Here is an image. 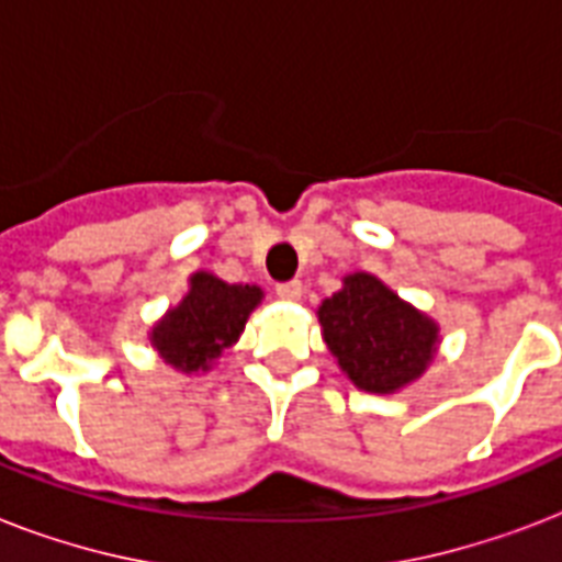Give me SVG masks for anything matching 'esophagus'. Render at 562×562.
Listing matches in <instances>:
<instances>
[{
	"mask_svg": "<svg viewBox=\"0 0 562 562\" xmlns=\"http://www.w3.org/2000/svg\"><path fill=\"white\" fill-rule=\"evenodd\" d=\"M277 297H282V300H300V297H303V282H300V280L280 282V285H277Z\"/></svg>",
	"mask_w": 562,
	"mask_h": 562,
	"instance_id": "esophagus-1",
	"label": "esophagus"
}]
</instances>
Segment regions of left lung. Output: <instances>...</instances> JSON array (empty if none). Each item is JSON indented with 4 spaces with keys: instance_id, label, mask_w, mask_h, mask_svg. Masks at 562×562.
Instances as JSON below:
<instances>
[{
    "instance_id": "1",
    "label": "left lung",
    "mask_w": 562,
    "mask_h": 562,
    "mask_svg": "<svg viewBox=\"0 0 562 562\" xmlns=\"http://www.w3.org/2000/svg\"><path fill=\"white\" fill-rule=\"evenodd\" d=\"M324 341L356 387L393 393L426 373L440 329L373 273L344 277V289L317 308Z\"/></svg>"
}]
</instances>
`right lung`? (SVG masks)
I'll return each mask as SVG.
<instances>
[{"label": "right lung", "mask_w": 562, "mask_h": 562, "mask_svg": "<svg viewBox=\"0 0 562 562\" xmlns=\"http://www.w3.org/2000/svg\"><path fill=\"white\" fill-rule=\"evenodd\" d=\"M259 303V285H229L215 273H192L187 297L154 324V350L166 364L183 373L210 370L212 361L238 341L247 317Z\"/></svg>", "instance_id": "1"}]
</instances>
